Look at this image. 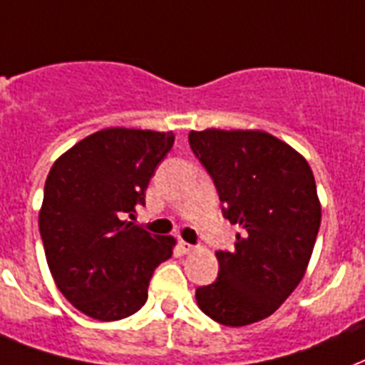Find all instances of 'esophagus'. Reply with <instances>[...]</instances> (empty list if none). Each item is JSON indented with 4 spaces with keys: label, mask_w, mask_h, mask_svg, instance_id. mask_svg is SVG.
Listing matches in <instances>:
<instances>
[{
    "label": "esophagus",
    "mask_w": 365,
    "mask_h": 365,
    "mask_svg": "<svg viewBox=\"0 0 365 365\" xmlns=\"http://www.w3.org/2000/svg\"><path fill=\"white\" fill-rule=\"evenodd\" d=\"M179 247H180V251L185 253V255H188V253H192V251H196V245L188 244V242H180Z\"/></svg>",
    "instance_id": "esophagus-1"
}]
</instances>
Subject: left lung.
<instances>
[{
	"label": "left lung",
	"mask_w": 365,
	"mask_h": 365,
	"mask_svg": "<svg viewBox=\"0 0 365 365\" xmlns=\"http://www.w3.org/2000/svg\"><path fill=\"white\" fill-rule=\"evenodd\" d=\"M211 175L225 219L238 225L234 251H217L219 276L196 289L203 314L240 327L274 314L303 279L320 228L322 205L309 162L259 129L188 133Z\"/></svg>",
	"instance_id": "obj_1"
}]
</instances>
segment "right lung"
Here are the masks:
<instances>
[{
    "mask_svg": "<svg viewBox=\"0 0 365 365\" xmlns=\"http://www.w3.org/2000/svg\"><path fill=\"white\" fill-rule=\"evenodd\" d=\"M173 140V131L108 127L76 143L47 175L39 234L51 276L93 320L135 314L156 267L173 255V236L127 221Z\"/></svg>",
    "mask_w": 365,
    "mask_h": 365,
    "instance_id": "add662e5",
    "label": "right lung"
}]
</instances>
